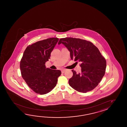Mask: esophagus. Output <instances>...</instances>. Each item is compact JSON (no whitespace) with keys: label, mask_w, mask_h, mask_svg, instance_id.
<instances>
[{"label":"esophagus","mask_w":127,"mask_h":127,"mask_svg":"<svg viewBox=\"0 0 127 127\" xmlns=\"http://www.w3.org/2000/svg\"><path fill=\"white\" fill-rule=\"evenodd\" d=\"M65 71H66V70L65 69H63L61 71V72H62V73H64L65 72Z\"/></svg>","instance_id":"esophagus-1"}]
</instances>
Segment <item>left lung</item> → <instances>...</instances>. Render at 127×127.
<instances>
[{"label": "left lung", "mask_w": 127, "mask_h": 127, "mask_svg": "<svg viewBox=\"0 0 127 127\" xmlns=\"http://www.w3.org/2000/svg\"><path fill=\"white\" fill-rule=\"evenodd\" d=\"M62 43L70 52L71 60L81 63V72L72 70L73 77L69 79L70 86L79 92L85 93L98 85L105 74L106 61L98 49L91 42L80 38H62Z\"/></svg>", "instance_id": "1"}]
</instances>
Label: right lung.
Here are the masks:
<instances>
[{"label":"right lung","mask_w":127,"mask_h":127,"mask_svg":"<svg viewBox=\"0 0 127 127\" xmlns=\"http://www.w3.org/2000/svg\"><path fill=\"white\" fill-rule=\"evenodd\" d=\"M51 38L28 46L20 63L22 77L30 88L39 95L50 92L56 86L61 72L46 68L51 53L59 41Z\"/></svg>","instance_id":"right-lung-1"}]
</instances>
